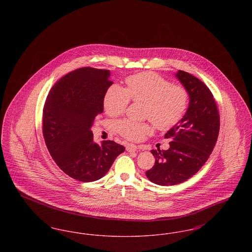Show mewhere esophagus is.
I'll return each mask as SVG.
<instances>
[{"label": "esophagus", "instance_id": "esophagus-1", "mask_svg": "<svg viewBox=\"0 0 252 252\" xmlns=\"http://www.w3.org/2000/svg\"><path fill=\"white\" fill-rule=\"evenodd\" d=\"M137 149H138V146L135 144H128L126 145V150L128 152H135V151H137Z\"/></svg>", "mask_w": 252, "mask_h": 252}]
</instances>
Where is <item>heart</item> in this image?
I'll return each instance as SVG.
<instances>
[{
    "instance_id": "b5f03b06",
    "label": "heart",
    "mask_w": 252,
    "mask_h": 252,
    "mask_svg": "<svg viewBox=\"0 0 252 252\" xmlns=\"http://www.w3.org/2000/svg\"><path fill=\"white\" fill-rule=\"evenodd\" d=\"M126 88L112 85L104 95V108L109 116L122 114L129 104L144 103V117L160 130L170 129L180 123L189 106L187 90L172 85L154 72H145L130 75L126 79ZM116 130L128 140H140L152 131L145 123L122 120L116 123Z\"/></svg>"
}]
</instances>
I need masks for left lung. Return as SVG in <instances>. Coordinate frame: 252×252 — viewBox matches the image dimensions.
<instances>
[{
    "label": "left lung",
    "instance_id": "left-lung-1",
    "mask_svg": "<svg viewBox=\"0 0 252 252\" xmlns=\"http://www.w3.org/2000/svg\"><path fill=\"white\" fill-rule=\"evenodd\" d=\"M176 77L187 90L190 101L183 118L169 129L168 150H151L155 165L146 171L147 179L160 186L180 184L198 172L212 154L217 141L220 117L209 88L189 72L178 71Z\"/></svg>",
    "mask_w": 252,
    "mask_h": 252
}]
</instances>
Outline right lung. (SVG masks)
Here are the masks:
<instances>
[{
  "label": "right lung",
  "mask_w": 252,
  "mask_h": 252,
  "mask_svg": "<svg viewBox=\"0 0 252 252\" xmlns=\"http://www.w3.org/2000/svg\"><path fill=\"white\" fill-rule=\"evenodd\" d=\"M109 76L108 70L77 69L60 78L46 98L42 118L45 144L58 166L74 180H100L125 151L113 141L96 144L91 130L113 84Z\"/></svg>",
  "instance_id": "1"
}]
</instances>
